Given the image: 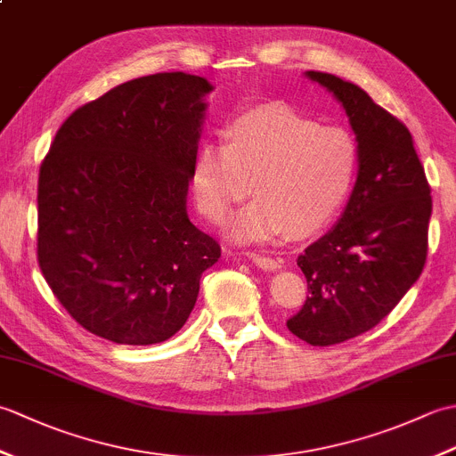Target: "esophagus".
Segmentation results:
<instances>
[{"instance_id": "esophagus-1", "label": "esophagus", "mask_w": 456, "mask_h": 456, "mask_svg": "<svg viewBox=\"0 0 456 456\" xmlns=\"http://www.w3.org/2000/svg\"><path fill=\"white\" fill-rule=\"evenodd\" d=\"M250 258H253V263L258 268H263V270H278L280 266H282V263H280V260H274L273 256H266V255L253 253V255H250Z\"/></svg>"}]
</instances>
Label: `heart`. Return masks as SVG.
<instances>
[{
	"label": "heart",
	"instance_id": "1",
	"mask_svg": "<svg viewBox=\"0 0 456 456\" xmlns=\"http://www.w3.org/2000/svg\"><path fill=\"white\" fill-rule=\"evenodd\" d=\"M223 139L198 149L190 186L201 216L221 223L250 180L255 200L229 223L237 240L317 235L351 196L361 152L345 129L322 127L286 103H263L235 115Z\"/></svg>",
	"mask_w": 456,
	"mask_h": 456
}]
</instances>
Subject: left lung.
Wrapping results in <instances>:
<instances>
[{
	"instance_id": "1",
	"label": "left lung",
	"mask_w": 456,
	"mask_h": 456,
	"mask_svg": "<svg viewBox=\"0 0 456 456\" xmlns=\"http://www.w3.org/2000/svg\"><path fill=\"white\" fill-rule=\"evenodd\" d=\"M341 102L356 134L358 176L341 219L297 256L307 299L286 325L329 346L376 327L415 284L428 258L431 188L411 133L356 84L305 72Z\"/></svg>"
}]
</instances>
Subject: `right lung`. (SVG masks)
Instances as JSON below:
<instances>
[{"label":"right lung","instance_id":"right-lung-1","mask_svg":"<svg viewBox=\"0 0 456 456\" xmlns=\"http://www.w3.org/2000/svg\"><path fill=\"white\" fill-rule=\"evenodd\" d=\"M211 90L183 72L125 82L76 110L41 164L38 266L94 335L119 345L167 341L221 256L186 211Z\"/></svg>","mask_w":456,"mask_h":456}]
</instances>
